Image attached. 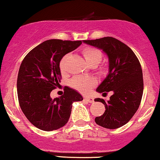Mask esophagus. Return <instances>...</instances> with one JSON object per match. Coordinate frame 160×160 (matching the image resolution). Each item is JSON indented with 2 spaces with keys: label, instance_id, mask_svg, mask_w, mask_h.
<instances>
[{
  "label": "esophagus",
  "instance_id": "34e87169",
  "mask_svg": "<svg viewBox=\"0 0 160 160\" xmlns=\"http://www.w3.org/2000/svg\"><path fill=\"white\" fill-rule=\"evenodd\" d=\"M83 99L85 101H86L87 102H89V103H93V102H94V98H92V97L86 96V97H84Z\"/></svg>",
  "mask_w": 160,
  "mask_h": 160
}]
</instances>
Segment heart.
Returning <instances> with one entry per match:
<instances>
[{"mask_svg":"<svg viewBox=\"0 0 160 160\" xmlns=\"http://www.w3.org/2000/svg\"><path fill=\"white\" fill-rule=\"evenodd\" d=\"M82 53L86 63L90 66H96L102 60V52L95 47H85L82 49ZM65 57H64L60 62L59 66L62 71L65 69ZM101 71H104V69H101ZM71 84L74 89H78V91L81 92H87L95 86V80L92 78L77 77L71 80Z\"/></svg>","mask_w":160,"mask_h":160,"instance_id":"heart-1","label":"heart"}]
</instances>
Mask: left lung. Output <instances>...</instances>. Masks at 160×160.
<instances>
[{
    "label": "left lung",
    "mask_w": 160,
    "mask_h": 160,
    "mask_svg": "<svg viewBox=\"0 0 160 160\" xmlns=\"http://www.w3.org/2000/svg\"><path fill=\"white\" fill-rule=\"evenodd\" d=\"M83 43L102 49L109 61L108 74L97 88L98 92H113L110 100L95 98L104 104L105 111L95 121L110 129L124 126L136 113L144 90L141 66L137 56L127 45L112 37L83 40Z\"/></svg>",
    "instance_id": "obj_1"
}]
</instances>
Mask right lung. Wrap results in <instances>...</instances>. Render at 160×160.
I'll return each instance as SVG.
<instances>
[{"mask_svg":"<svg viewBox=\"0 0 160 160\" xmlns=\"http://www.w3.org/2000/svg\"><path fill=\"white\" fill-rule=\"evenodd\" d=\"M81 43V40H48L24 58L18 74V99L23 113L35 127L47 132L62 128L69 120L73 102L82 100L78 92L69 87L59 98L50 97L62 78V58Z\"/></svg>","mask_w":160,"mask_h":160,"instance_id":"obj_1","label":"right lung"}]
</instances>
